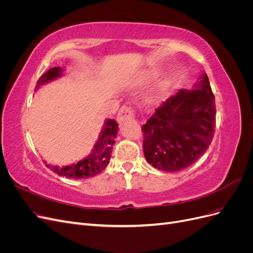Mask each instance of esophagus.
Listing matches in <instances>:
<instances>
[{"label": "esophagus", "mask_w": 253, "mask_h": 253, "mask_svg": "<svg viewBox=\"0 0 253 253\" xmlns=\"http://www.w3.org/2000/svg\"><path fill=\"white\" fill-rule=\"evenodd\" d=\"M134 117V110L128 106H122L118 112V120L124 121L126 119H131Z\"/></svg>", "instance_id": "esophagus-1"}]
</instances>
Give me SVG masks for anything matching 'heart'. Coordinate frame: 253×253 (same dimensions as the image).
<instances>
[{
  "instance_id": "b5f03b06",
  "label": "heart",
  "mask_w": 253,
  "mask_h": 253,
  "mask_svg": "<svg viewBox=\"0 0 253 253\" xmlns=\"http://www.w3.org/2000/svg\"><path fill=\"white\" fill-rule=\"evenodd\" d=\"M158 75V72L155 70H148V71H144L143 73H141L138 77V82L139 83H144L147 82L153 78H155L156 76Z\"/></svg>"
}]
</instances>
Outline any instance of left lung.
Masks as SVG:
<instances>
[{
	"label": "left lung",
	"instance_id": "1",
	"mask_svg": "<svg viewBox=\"0 0 253 253\" xmlns=\"http://www.w3.org/2000/svg\"><path fill=\"white\" fill-rule=\"evenodd\" d=\"M195 89L168 98L141 126L143 154L155 169L175 172L194 164L215 132V98L204 73Z\"/></svg>",
	"mask_w": 253,
	"mask_h": 253
}]
</instances>
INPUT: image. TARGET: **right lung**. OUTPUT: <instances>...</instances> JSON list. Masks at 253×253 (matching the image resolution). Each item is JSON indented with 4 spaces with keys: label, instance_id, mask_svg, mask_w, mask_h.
<instances>
[{
    "label": "right lung",
    "instance_id": "right-lung-1",
    "mask_svg": "<svg viewBox=\"0 0 253 253\" xmlns=\"http://www.w3.org/2000/svg\"><path fill=\"white\" fill-rule=\"evenodd\" d=\"M63 70L60 67H52L49 71L43 74L40 79L37 82L36 90L43 84L57 79L62 76ZM118 124L115 119H106L104 122L103 128L101 129L99 139L96 142L94 149L91 150L89 154L81 159L77 164H73L71 166H66L63 168H59L57 166L46 165L51 171L57 173L58 175L65 176L68 178L79 179V178H89L102 172L106 166L109 165L111 154L113 151V145L118 133ZM46 164V163H45Z\"/></svg>",
    "mask_w": 253,
    "mask_h": 253
}]
</instances>
